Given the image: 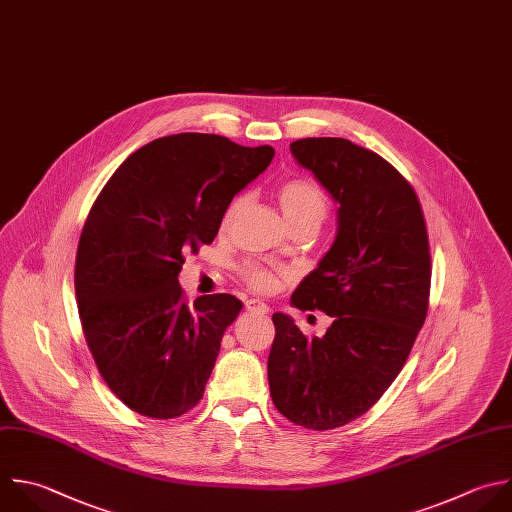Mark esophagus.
Masks as SVG:
<instances>
[{
  "instance_id": "esophagus-1",
  "label": "esophagus",
  "mask_w": 512,
  "mask_h": 512,
  "mask_svg": "<svg viewBox=\"0 0 512 512\" xmlns=\"http://www.w3.org/2000/svg\"><path fill=\"white\" fill-rule=\"evenodd\" d=\"M246 310H248L250 314H260V316H264V314H268L270 308H268L262 300L250 298V300H246Z\"/></svg>"
}]
</instances>
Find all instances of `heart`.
Here are the masks:
<instances>
[{
  "mask_svg": "<svg viewBox=\"0 0 512 512\" xmlns=\"http://www.w3.org/2000/svg\"><path fill=\"white\" fill-rule=\"evenodd\" d=\"M278 200H280V208L292 228L298 224H316L318 226L328 208L326 194L322 192V188L316 182L304 180V178L284 182L278 190ZM244 202H246V196L242 194V196H236L228 204V208L224 210L222 220H220L222 230H228L232 226V222L236 220ZM244 280L258 292H268L276 284V276L270 270L256 266V264H248L244 268Z\"/></svg>",
  "mask_w": 512,
  "mask_h": 512,
  "instance_id": "obj_1",
  "label": "heart"
}]
</instances>
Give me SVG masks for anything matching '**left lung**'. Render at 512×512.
<instances>
[{
	"label": "left lung",
	"mask_w": 512,
	"mask_h": 512,
	"mask_svg": "<svg viewBox=\"0 0 512 512\" xmlns=\"http://www.w3.org/2000/svg\"><path fill=\"white\" fill-rule=\"evenodd\" d=\"M290 152L340 206L334 244L292 294L332 324L306 338L276 312L268 382L290 422L330 430L362 416L402 370L428 310V234L416 192L378 154L344 138L296 140Z\"/></svg>",
	"instance_id": "left-lung-1"
}]
</instances>
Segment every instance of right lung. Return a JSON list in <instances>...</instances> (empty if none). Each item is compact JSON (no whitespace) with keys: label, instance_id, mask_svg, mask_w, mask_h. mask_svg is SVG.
Here are the masks:
<instances>
[{"label":"right lung","instance_id":"add662e5","mask_svg":"<svg viewBox=\"0 0 512 512\" xmlns=\"http://www.w3.org/2000/svg\"><path fill=\"white\" fill-rule=\"evenodd\" d=\"M272 158L270 146L174 134L136 150L94 202L76 256L78 312L102 378L134 412L166 420L202 400L242 302L210 294L190 306L178 274Z\"/></svg>","mask_w":512,"mask_h":512}]
</instances>
